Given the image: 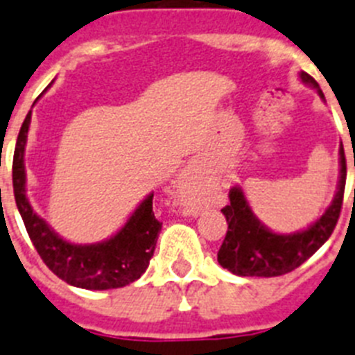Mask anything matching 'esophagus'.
Here are the masks:
<instances>
[{
  "mask_svg": "<svg viewBox=\"0 0 355 355\" xmlns=\"http://www.w3.org/2000/svg\"><path fill=\"white\" fill-rule=\"evenodd\" d=\"M196 173H198V171H196V166L195 164L189 166L186 173L182 175V184H184V186H187V184H193L196 178Z\"/></svg>",
  "mask_w": 355,
  "mask_h": 355,
  "instance_id": "esophagus-1",
  "label": "esophagus"
}]
</instances>
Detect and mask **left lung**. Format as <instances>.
I'll list each match as a JSON object with an SVG mask.
<instances>
[{"instance_id": "obj_1", "label": "left lung", "mask_w": 355, "mask_h": 355, "mask_svg": "<svg viewBox=\"0 0 355 355\" xmlns=\"http://www.w3.org/2000/svg\"><path fill=\"white\" fill-rule=\"evenodd\" d=\"M304 84L311 85L323 98L318 82L300 73ZM340 184L332 203L306 230L295 234H275L255 218L241 187L229 191V205L221 212L227 218L229 230L218 252V263L239 277H279L304 264L334 232L343 205L347 160L343 146L340 150Z\"/></svg>"}]
</instances>
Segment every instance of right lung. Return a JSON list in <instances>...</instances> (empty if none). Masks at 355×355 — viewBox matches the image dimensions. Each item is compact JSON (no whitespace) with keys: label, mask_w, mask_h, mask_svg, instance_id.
I'll use <instances>...</instances> for the list:
<instances>
[{"label":"right lung","mask_w":355,"mask_h":355,"mask_svg":"<svg viewBox=\"0 0 355 355\" xmlns=\"http://www.w3.org/2000/svg\"><path fill=\"white\" fill-rule=\"evenodd\" d=\"M30 119L32 110L24 118L17 135L12 182L15 203L37 254L58 279L76 288L101 291L123 288L139 279L150 264L157 237L162 229V223L153 214V193L141 202L125 227L107 241L94 245H73L64 241L41 216H37L26 196L24 146L28 137Z\"/></svg>","instance_id":"add662e5"}]
</instances>
